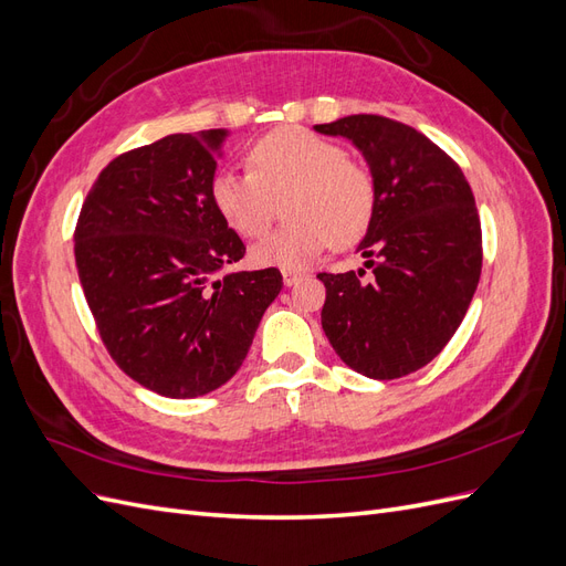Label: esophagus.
<instances>
[{
	"mask_svg": "<svg viewBox=\"0 0 566 566\" xmlns=\"http://www.w3.org/2000/svg\"><path fill=\"white\" fill-rule=\"evenodd\" d=\"M300 279H304V271H295V269H283V283L290 287L295 285Z\"/></svg>",
	"mask_w": 566,
	"mask_h": 566,
	"instance_id": "esophagus-1",
	"label": "esophagus"
}]
</instances>
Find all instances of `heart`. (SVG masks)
Returning a JSON list of instances; mask_svg holds the SVG:
<instances>
[{
    "instance_id": "1",
    "label": "heart",
    "mask_w": 566,
    "mask_h": 566,
    "mask_svg": "<svg viewBox=\"0 0 566 566\" xmlns=\"http://www.w3.org/2000/svg\"><path fill=\"white\" fill-rule=\"evenodd\" d=\"M210 198L224 224L245 238L262 235L283 210L290 217L250 252L260 266L304 269L328 248L361 241L378 205L370 167L325 136L279 127L248 150V172H219Z\"/></svg>"
}]
</instances>
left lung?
<instances>
[{
    "label": "left lung",
    "instance_id": "8db88e82",
    "mask_svg": "<svg viewBox=\"0 0 566 566\" xmlns=\"http://www.w3.org/2000/svg\"><path fill=\"white\" fill-rule=\"evenodd\" d=\"M321 134L364 153L378 205L358 245L373 269L318 273L321 325L337 356L373 380L427 366L465 318L482 273V224L458 163L418 129L382 115H349Z\"/></svg>",
    "mask_w": 566,
    "mask_h": 566
}]
</instances>
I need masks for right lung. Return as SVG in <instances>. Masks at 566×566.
<instances>
[{
    "instance_id": "right-lung-1",
    "label": "right lung",
    "mask_w": 566,
    "mask_h": 566,
    "mask_svg": "<svg viewBox=\"0 0 566 566\" xmlns=\"http://www.w3.org/2000/svg\"><path fill=\"white\" fill-rule=\"evenodd\" d=\"M224 129L169 134L101 169L75 227L84 297L113 361L169 399L202 397L245 361L279 269L214 273L245 245L214 210Z\"/></svg>"
}]
</instances>
